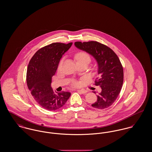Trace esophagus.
Here are the masks:
<instances>
[{"instance_id": "34e87169", "label": "esophagus", "mask_w": 152, "mask_h": 152, "mask_svg": "<svg viewBox=\"0 0 152 152\" xmlns=\"http://www.w3.org/2000/svg\"><path fill=\"white\" fill-rule=\"evenodd\" d=\"M77 91L81 94H86L87 93V91L86 90H77Z\"/></svg>"}]
</instances>
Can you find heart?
Here are the masks:
<instances>
[{"instance_id":"obj_1","label":"heart","mask_w":152,"mask_h":152,"mask_svg":"<svg viewBox=\"0 0 152 152\" xmlns=\"http://www.w3.org/2000/svg\"><path fill=\"white\" fill-rule=\"evenodd\" d=\"M75 58L77 61V63H81L83 62H90V55L84 51L79 52L76 54ZM77 83H75V85H77Z\"/></svg>"}]
</instances>
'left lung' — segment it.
<instances>
[{"mask_svg": "<svg viewBox=\"0 0 152 152\" xmlns=\"http://www.w3.org/2000/svg\"><path fill=\"white\" fill-rule=\"evenodd\" d=\"M75 45L91 55L98 63L99 77L95 84L99 86L102 90L91 106L98 109L110 106L120 93L124 79L123 66L116 54L110 48L96 41L76 42Z\"/></svg>", "mask_w": 152, "mask_h": 152, "instance_id": "1", "label": "left lung"}]
</instances>
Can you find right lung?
<instances>
[{"label": "right lung", "mask_w": 152, "mask_h": 152, "mask_svg": "<svg viewBox=\"0 0 152 152\" xmlns=\"http://www.w3.org/2000/svg\"><path fill=\"white\" fill-rule=\"evenodd\" d=\"M72 45V42L51 43L37 50L29 62L26 72L28 87L38 104L48 110L62 107L71 95L66 91L54 92L51 83L60 59Z\"/></svg>", "instance_id": "obj_1"}]
</instances>
